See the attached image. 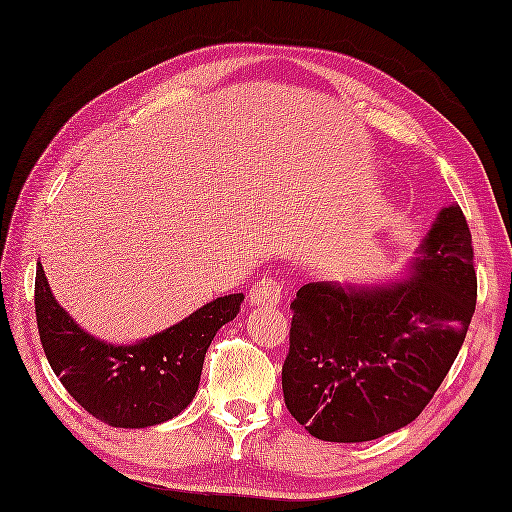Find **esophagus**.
<instances>
[{
	"label": "esophagus",
	"mask_w": 512,
	"mask_h": 512,
	"mask_svg": "<svg viewBox=\"0 0 512 512\" xmlns=\"http://www.w3.org/2000/svg\"><path fill=\"white\" fill-rule=\"evenodd\" d=\"M281 299L283 290L275 279H261L251 290V303L257 307H277Z\"/></svg>",
	"instance_id": "1"
}]
</instances>
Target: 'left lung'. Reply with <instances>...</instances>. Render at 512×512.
I'll return each mask as SVG.
<instances>
[{
    "instance_id": "1",
    "label": "left lung",
    "mask_w": 512,
    "mask_h": 512,
    "mask_svg": "<svg viewBox=\"0 0 512 512\" xmlns=\"http://www.w3.org/2000/svg\"><path fill=\"white\" fill-rule=\"evenodd\" d=\"M406 266L375 283H305L290 310L285 406L329 443H364L419 417L454 364L478 281L460 207L436 213Z\"/></svg>"
}]
</instances>
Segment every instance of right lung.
<instances>
[{"label":"right lung","mask_w":512,"mask_h":512,"mask_svg":"<svg viewBox=\"0 0 512 512\" xmlns=\"http://www.w3.org/2000/svg\"><path fill=\"white\" fill-rule=\"evenodd\" d=\"M242 301L244 294L218 296L159 334L113 344L91 336L58 305L41 261L34 283L39 336L52 371L95 419L130 430L170 421L192 403L209 344L240 314Z\"/></svg>","instance_id":"add662e5"}]
</instances>
